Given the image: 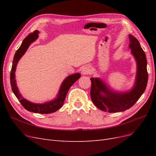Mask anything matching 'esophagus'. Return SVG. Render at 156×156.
I'll use <instances>...</instances> for the list:
<instances>
[{"label": "esophagus", "mask_w": 156, "mask_h": 156, "mask_svg": "<svg viewBox=\"0 0 156 156\" xmlns=\"http://www.w3.org/2000/svg\"><path fill=\"white\" fill-rule=\"evenodd\" d=\"M90 72V68L88 66H84L81 69V73L82 75H87Z\"/></svg>", "instance_id": "obj_1"}]
</instances>
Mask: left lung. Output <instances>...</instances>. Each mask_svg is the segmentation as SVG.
I'll use <instances>...</instances> for the list:
<instances>
[{
	"label": "left lung",
	"instance_id": "left-lung-1",
	"mask_svg": "<svg viewBox=\"0 0 156 156\" xmlns=\"http://www.w3.org/2000/svg\"><path fill=\"white\" fill-rule=\"evenodd\" d=\"M131 53L136 64L135 83L129 90L118 92L114 90L100 78H90L92 101L98 108L108 112H122L129 109L144 93L148 83L147 60L146 55L137 39L129 35Z\"/></svg>",
	"mask_w": 156,
	"mask_h": 156
}]
</instances>
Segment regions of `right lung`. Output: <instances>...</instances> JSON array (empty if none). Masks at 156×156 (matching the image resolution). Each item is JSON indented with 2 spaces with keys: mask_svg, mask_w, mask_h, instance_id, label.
<instances>
[{
  "mask_svg": "<svg viewBox=\"0 0 156 156\" xmlns=\"http://www.w3.org/2000/svg\"><path fill=\"white\" fill-rule=\"evenodd\" d=\"M39 33L40 32L38 30H35L34 32L28 35L24 39V40L23 41L20 48L17 50L13 60L12 67L10 73V83L13 94H15L19 101H20L21 105L24 107L25 109L35 113H40V114H49V113L54 112L58 110L62 106L69 89L73 85V84L80 78L81 74L79 73H73L69 75L66 78H65L62 84H61L58 92L56 98L51 101L43 103H36L27 100L25 98H23L20 92L18 87H17L16 80L15 79V73L17 65L19 60L21 59L23 55L25 53V52L29 48L30 44L32 42L36 40V39L38 37Z\"/></svg>",
  "mask_w": 156,
  "mask_h": 156,
  "instance_id": "1",
  "label": "right lung"
}]
</instances>
